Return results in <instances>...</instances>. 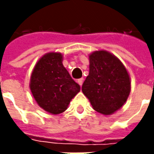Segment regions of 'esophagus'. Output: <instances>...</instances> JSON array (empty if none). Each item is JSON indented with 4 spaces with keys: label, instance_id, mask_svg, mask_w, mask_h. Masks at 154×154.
I'll return each mask as SVG.
<instances>
[{
    "label": "esophagus",
    "instance_id": "obj_1",
    "mask_svg": "<svg viewBox=\"0 0 154 154\" xmlns=\"http://www.w3.org/2000/svg\"><path fill=\"white\" fill-rule=\"evenodd\" d=\"M83 80H84V79H83V78L79 79V80H77V82H78V84H79L80 86H82V84H83Z\"/></svg>",
    "mask_w": 154,
    "mask_h": 154
}]
</instances>
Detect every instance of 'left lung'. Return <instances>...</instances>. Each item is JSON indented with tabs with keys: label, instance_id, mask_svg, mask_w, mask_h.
<instances>
[{
	"label": "left lung",
	"instance_id": "left-lung-1",
	"mask_svg": "<svg viewBox=\"0 0 154 154\" xmlns=\"http://www.w3.org/2000/svg\"><path fill=\"white\" fill-rule=\"evenodd\" d=\"M90 71L82 92L93 109L103 115L119 109L130 92V80L125 67L115 56L104 51L89 56Z\"/></svg>",
	"mask_w": 154,
	"mask_h": 154
}]
</instances>
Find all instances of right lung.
I'll return each instance as SVG.
<instances>
[{"instance_id": "add662e5", "label": "right lung", "mask_w": 154, "mask_h": 154, "mask_svg": "<svg viewBox=\"0 0 154 154\" xmlns=\"http://www.w3.org/2000/svg\"><path fill=\"white\" fill-rule=\"evenodd\" d=\"M30 88L39 106L54 115L65 111L80 89L63 67L62 54L54 52L46 54L37 62Z\"/></svg>"}]
</instances>
